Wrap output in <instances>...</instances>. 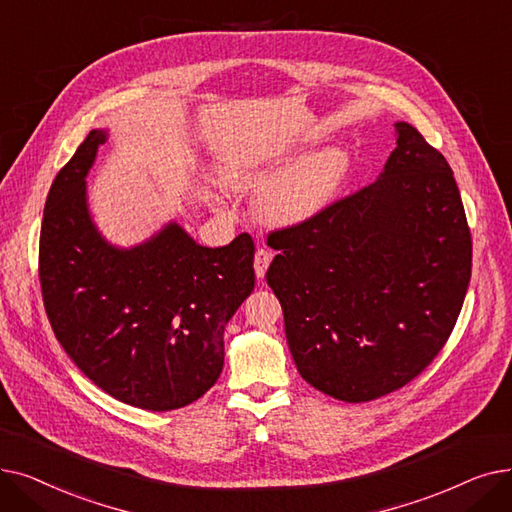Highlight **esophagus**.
<instances>
[{
  "mask_svg": "<svg viewBox=\"0 0 512 512\" xmlns=\"http://www.w3.org/2000/svg\"><path fill=\"white\" fill-rule=\"evenodd\" d=\"M273 260V254L269 250L264 248H258L256 250V256H254V271H256V277L262 279L266 275V269H269V264Z\"/></svg>",
  "mask_w": 512,
  "mask_h": 512,
  "instance_id": "34e87169",
  "label": "esophagus"
}]
</instances>
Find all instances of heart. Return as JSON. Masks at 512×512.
Here are the masks:
<instances>
[{
	"label": "heart",
	"mask_w": 512,
	"mask_h": 512,
	"mask_svg": "<svg viewBox=\"0 0 512 512\" xmlns=\"http://www.w3.org/2000/svg\"><path fill=\"white\" fill-rule=\"evenodd\" d=\"M294 160L283 150H246L227 156L223 183L233 191H260L258 212L266 223L294 227L323 212L342 187L350 158L339 148L312 152ZM221 206V202H214Z\"/></svg>",
	"instance_id": "obj_1"
}]
</instances>
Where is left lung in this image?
Segmentation results:
<instances>
[{"label":"left lung","instance_id":"1","mask_svg":"<svg viewBox=\"0 0 512 512\" xmlns=\"http://www.w3.org/2000/svg\"><path fill=\"white\" fill-rule=\"evenodd\" d=\"M369 187L273 231L266 283L312 387L369 402L440 354L471 281V231L452 168L408 123Z\"/></svg>","mask_w":512,"mask_h":512}]
</instances>
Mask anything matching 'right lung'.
<instances>
[{"label":"right lung","mask_w":512,"mask_h":512,"mask_svg":"<svg viewBox=\"0 0 512 512\" xmlns=\"http://www.w3.org/2000/svg\"><path fill=\"white\" fill-rule=\"evenodd\" d=\"M106 131L93 129L47 193L39 281L47 319L72 362L112 398L175 410L204 396L225 362L223 333L254 289V241L204 248L168 223L133 248L97 231L89 168Z\"/></svg>","instance_id":"1"}]
</instances>
